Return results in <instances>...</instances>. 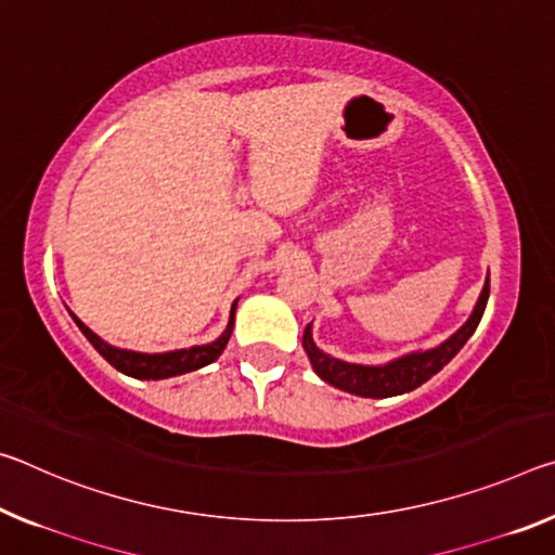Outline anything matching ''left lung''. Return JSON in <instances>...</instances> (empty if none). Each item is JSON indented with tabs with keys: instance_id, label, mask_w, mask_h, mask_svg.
<instances>
[{
	"instance_id": "left-lung-1",
	"label": "left lung",
	"mask_w": 555,
	"mask_h": 555,
	"mask_svg": "<svg viewBox=\"0 0 555 555\" xmlns=\"http://www.w3.org/2000/svg\"><path fill=\"white\" fill-rule=\"evenodd\" d=\"M487 301H489V274H487V281H483L477 306H474L472 315L460 331H454L450 338L442 340L435 348L412 350V353H404L383 365L348 363V360L323 353V350L313 343L311 323L306 325L301 343H304L306 356L311 360L315 375L328 385H333V388L350 395H360V398H392V395H404L420 388L422 383H427L429 377L437 375L456 353H460L464 343H467L474 336V331H477L483 309H487Z\"/></svg>"
}]
</instances>
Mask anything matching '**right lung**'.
I'll return each instance as SVG.
<instances>
[{
    "label": "right lung",
    "instance_id": "obj_1",
    "mask_svg": "<svg viewBox=\"0 0 555 555\" xmlns=\"http://www.w3.org/2000/svg\"><path fill=\"white\" fill-rule=\"evenodd\" d=\"M236 301H240V298H236ZM236 301L232 304L230 323H227L224 333L217 340L205 343V346L167 350V353H138V350L111 346V343H105L101 336H95V333L88 328V325L81 319H78V315H74L72 311H68V313H72L74 323L78 325V328H81V333L88 338V343H91V346L99 350V353L105 360H108V363L116 367V371H120L122 375L138 377V380H165V377H175V375H182V373L199 371V367L215 363V360L222 356V350L227 348V343H230L232 328H234Z\"/></svg>",
    "mask_w": 555,
    "mask_h": 555
}]
</instances>
